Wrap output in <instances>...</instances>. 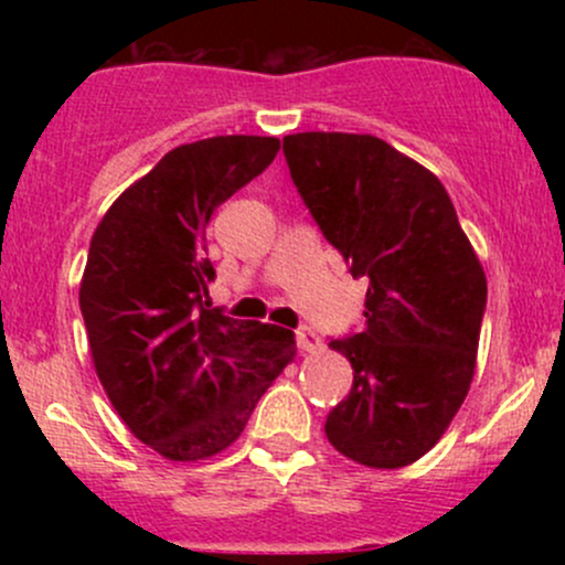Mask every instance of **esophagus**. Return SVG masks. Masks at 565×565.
Instances as JSON below:
<instances>
[{"label": "esophagus", "instance_id": "obj_1", "mask_svg": "<svg viewBox=\"0 0 565 565\" xmlns=\"http://www.w3.org/2000/svg\"><path fill=\"white\" fill-rule=\"evenodd\" d=\"M297 345H300L302 353H316V350L323 348L321 337L313 332L310 327H300L297 329Z\"/></svg>", "mask_w": 565, "mask_h": 565}]
</instances>
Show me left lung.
I'll list each match as a JSON object with an SVG mask.
<instances>
[{
  "label": "left lung",
  "mask_w": 565,
  "mask_h": 565,
  "mask_svg": "<svg viewBox=\"0 0 565 565\" xmlns=\"http://www.w3.org/2000/svg\"><path fill=\"white\" fill-rule=\"evenodd\" d=\"M291 180L353 278H369L364 327L329 348L353 387L327 417L329 444L395 470L438 444L468 398L486 274L440 180L374 135L284 138Z\"/></svg>",
  "instance_id": "left-lung-1"
}]
</instances>
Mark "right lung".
I'll return each mask as SVG.
<instances>
[{
	"label": "right lung",
	"mask_w": 565,
	"mask_h": 565,
	"mask_svg": "<svg viewBox=\"0 0 565 565\" xmlns=\"http://www.w3.org/2000/svg\"><path fill=\"white\" fill-rule=\"evenodd\" d=\"M278 148L260 135L172 148L114 201L89 242L79 308L97 380L132 436L172 462L228 449L295 361L291 329L206 305L215 278L206 223Z\"/></svg>",
	"instance_id": "1"
}]
</instances>
